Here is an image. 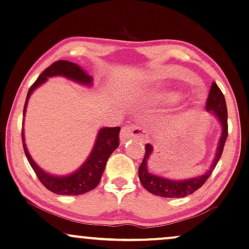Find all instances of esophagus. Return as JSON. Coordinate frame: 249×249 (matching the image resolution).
Here are the masks:
<instances>
[{
	"instance_id": "1",
	"label": "esophagus",
	"mask_w": 249,
	"mask_h": 249,
	"mask_svg": "<svg viewBox=\"0 0 249 249\" xmlns=\"http://www.w3.org/2000/svg\"><path fill=\"white\" fill-rule=\"evenodd\" d=\"M121 138L123 140L131 139V138H137L139 140H144L148 138L147 130H144L140 125L133 124V125H125L122 128L121 132Z\"/></svg>"
}]
</instances>
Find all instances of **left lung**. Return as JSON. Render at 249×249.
I'll return each instance as SVG.
<instances>
[{
    "label": "left lung",
    "instance_id": "obj_1",
    "mask_svg": "<svg viewBox=\"0 0 249 249\" xmlns=\"http://www.w3.org/2000/svg\"><path fill=\"white\" fill-rule=\"evenodd\" d=\"M207 111H210L218 119L222 125V135L219 139L218 147H217L216 156L213 159V164L206 174L201 176V177L187 179V180L176 181L170 180V179L157 177L148 172L147 169V162L149 159L150 154L153 152L152 144H146V153H144V157L139 166V179L141 185L146 188L150 193L159 195V196L163 197H185L187 195L193 194L195 191L199 190L202 187V185L208 180V178L212 176L213 169L216 168L217 163H218L219 159H221L223 149H224V144L229 134V127H228V108H226L225 97L223 95L222 90L217 86L215 81H213L212 87H210V92L207 99Z\"/></svg>",
    "mask_w": 249,
    "mask_h": 249
}]
</instances>
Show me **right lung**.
<instances>
[{
    "mask_svg": "<svg viewBox=\"0 0 249 249\" xmlns=\"http://www.w3.org/2000/svg\"><path fill=\"white\" fill-rule=\"evenodd\" d=\"M53 75H64L69 79L85 85L92 84V77L88 75L86 72L83 71V69L74 63L69 61L54 62L37 77L36 83L28 89L24 106V115L28 99H30L33 90L36 87H39L41 84L45 83L47 78L53 77ZM119 132H121V127L101 128L97 134L96 142L94 144L92 153H90L87 161L74 174L67 176V177H55V176L48 175L43 170H41L36 164V162L31 159L30 154L27 152V148L24 143L23 131H21V140H23L24 152L27 157L28 163L36 172L37 179L47 190L59 195H80L94 190L99 185L103 171H105L107 161H108L112 152H115L116 148L119 146Z\"/></svg>",
    "mask_w": 249,
    "mask_h": 249,
    "instance_id": "1",
    "label": "right lung"
}]
</instances>
